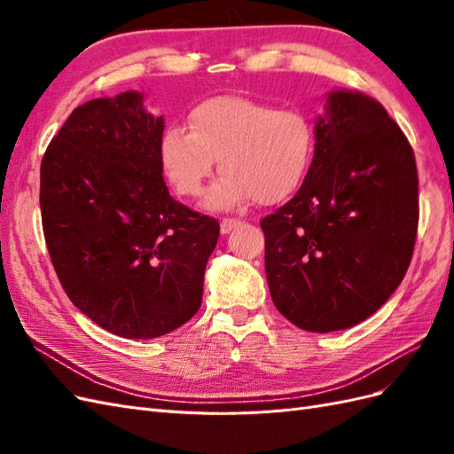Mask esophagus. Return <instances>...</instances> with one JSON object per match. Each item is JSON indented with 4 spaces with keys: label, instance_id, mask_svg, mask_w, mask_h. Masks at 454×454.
Returning <instances> with one entry per match:
<instances>
[{
    "label": "esophagus",
    "instance_id": "obj_1",
    "mask_svg": "<svg viewBox=\"0 0 454 454\" xmlns=\"http://www.w3.org/2000/svg\"><path fill=\"white\" fill-rule=\"evenodd\" d=\"M240 223H242L240 219H223L222 225H219V229H222V235H229V232L232 229H237Z\"/></svg>",
    "mask_w": 454,
    "mask_h": 454
}]
</instances>
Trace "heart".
Instances as JSON below:
<instances>
[{"mask_svg":"<svg viewBox=\"0 0 454 454\" xmlns=\"http://www.w3.org/2000/svg\"><path fill=\"white\" fill-rule=\"evenodd\" d=\"M312 155L314 129L303 112L240 96L204 100L191 109L189 132L170 129L160 140L164 174L184 197L202 195L217 160L223 176L206 195L210 210L286 200L305 182Z\"/></svg>","mask_w":454,"mask_h":454,"instance_id":"heart-1","label":"heart"}]
</instances>
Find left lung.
I'll use <instances>...</instances> for the list:
<instances>
[{
    "instance_id": "obj_1",
    "label": "left lung",
    "mask_w": 454,
    "mask_h": 454,
    "mask_svg": "<svg viewBox=\"0 0 454 454\" xmlns=\"http://www.w3.org/2000/svg\"><path fill=\"white\" fill-rule=\"evenodd\" d=\"M419 176L375 98L329 90L303 185L261 222L272 303L305 332L348 329L402 284L415 248Z\"/></svg>"
}]
</instances>
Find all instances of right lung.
<instances>
[{"mask_svg":"<svg viewBox=\"0 0 454 454\" xmlns=\"http://www.w3.org/2000/svg\"><path fill=\"white\" fill-rule=\"evenodd\" d=\"M164 119L144 94L75 107L41 160V222L72 303L125 339L167 335L195 316L219 223L162 180Z\"/></svg>","mask_w":454,"mask_h":454,"instance_id":"right-lung-1","label":"right lung"}]
</instances>
